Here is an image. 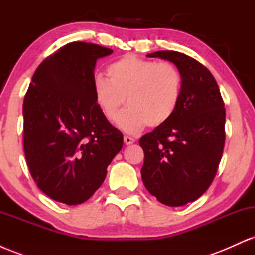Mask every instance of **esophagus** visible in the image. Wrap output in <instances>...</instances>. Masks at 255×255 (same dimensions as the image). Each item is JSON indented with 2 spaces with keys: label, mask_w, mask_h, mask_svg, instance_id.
Returning <instances> with one entry per match:
<instances>
[{
  "label": "esophagus",
  "mask_w": 255,
  "mask_h": 255,
  "mask_svg": "<svg viewBox=\"0 0 255 255\" xmlns=\"http://www.w3.org/2000/svg\"><path fill=\"white\" fill-rule=\"evenodd\" d=\"M124 141H125L126 145H131L134 141H135V140H134L133 137H130V136H125Z\"/></svg>",
  "instance_id": "esophagus-1"
}]
</instances>
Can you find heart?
<instances>
[{
    "label": "heart",
    "instance_id": "obj_1",
    "mask_svg": "<svg viewBox=\"0 0 255 255\" xmlns=\"http://www.w3.org/2000/svg\"><path fill=\"white\" fill-rule=\"evenodd\" d=\"M109 79L98 75L92 84L93 96L108 121L118 118V126L128 134L139 133L146 125L158 127L174 115L182 90L180 72L170 63H157L126 55L109 64Z\"/></svg>",
    "mask_w": 255,
    "mask_h": 255
}]
</instances>
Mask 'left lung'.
<instances>
[{"instance_id":"obj_1","label":"left lung","mask_w":255,"mask_h":255,"mask_svg":"<svg viewBox=\"0 0 255 255\" xmlns=\"http://www.w3.org/2000/svg\"><path fill=\"white\" fill-rule=\"evenodd\" d=\"M170 61L182 79L178 105L164 125L140 139L141 177L159 203L182 206L197 200L215 178L225 141V109L206 67L177 51L146 55Z\"/></svg>"}]
</instances>
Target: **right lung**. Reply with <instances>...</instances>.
I'll return each instance as SVG.
<instances>
[{
    "instance_id": "1",
    "label": "right lung",
    "mask_w": 255,
    "mask_h": 255,
    "mask_svg": "<svg viewBox=\"0 0 255 255\" xmlns=\"http://www.w3.org/2000/svg\"><path fill=\"white\" fill-rule=\"evenodd\" d=\"M111 49L73 42L46 57L24 99V150L38 188L67 205L83 204L107 176L124 135L93 96L95 67Z\"/></svg>"
}]
</instances>
